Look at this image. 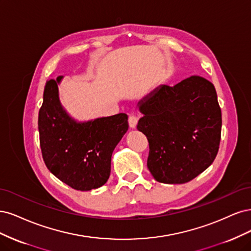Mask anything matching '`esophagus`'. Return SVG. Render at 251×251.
<instances>
[{"label":"esophagus","instance_id":"34e87169","mask_svg":"<svg viewBox=\"0 0 251 251\" xmlns=\"http://www.w3.org/2000/svg\"><path fill=\"white\" fill-rule=\"evenodd\" d=\"M128 123H129V126H130L131 128H134L136 126V123H137V117L133 114L129 116Z\"/></svg>","mask_w":251,"mask_h":251}]
</instances>
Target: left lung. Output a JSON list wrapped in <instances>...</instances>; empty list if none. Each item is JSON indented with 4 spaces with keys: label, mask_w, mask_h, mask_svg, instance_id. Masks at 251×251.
Listing matches in <instances>:
<instances>
[{
    "label": "left lung",
    "mask_w": 251,
    "mask_h": 251,
    "mask_svg": "<svg viewBox=\"0 0 251 251\" xmlns=\"http://www.w3.org/2000/svg\"><path fill=\"white\" fill-rule=\"evenodd\" d=\"M137 129L147 136V167L164 183H184L213 164L219 150L222 117L215 86L191 76L161 85L139 102Z\"/></svg>",
    "instance_id": "8db88e82"
}]
</instances>
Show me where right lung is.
<instances>
[{
	"label": "right lung",
	"instance_id": "obj_1",
	"mask_svg": "<svg viewBox=\"0 0 251 251\" xmlns=\"http://www.w3.org/2000/svg\"><path fill=\"white\" fill-rule=\"evenodd\" d=\"M61 79H51L45 86L38 112L40 149L47 168L59 180L78 191H91L109 178L111 154L128 130V117L118 114L76 122L60 104Z\"/></svg>",
	"mask_w": 251,
	"mask_h": 251
}]
</instances>
